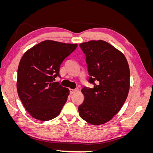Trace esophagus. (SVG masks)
<instances>
[{"mask_svg": "<svg viewBox=\"0 0 153 153\" xmlns=\"http://www.w3.org/2000/svg\"><path fill=\"white\" fill-rule=\"evenodd\" d=\"M76 91H77L76 89H69V91H70V94L75 93V92Z\"/></svg>", "mask_w": 153, "mask_h": 153, "instance_id": "34e87169", "label": "esophagus"}]
</instances>
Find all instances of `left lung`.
Here are the masks:
<instances>
[{
    "mask_svg": "<svg viewBox=\"0 0 153 153\" xmlns=\"http://www.w3.org/2000/svg\"><path fill=\"white\" fill-rule=\"evenodd\" d=\"M85 55L89 82L84 87V100L79 106L80 116L92 125L105 124L121 110L129 89V68L124 55L103 40L80 44Z\"/></svg>",
    "mask_w": 153,
    "mask_h": 153,
    "instance_id": "obj_1",
    "label": "left lung"
}]
</instances>
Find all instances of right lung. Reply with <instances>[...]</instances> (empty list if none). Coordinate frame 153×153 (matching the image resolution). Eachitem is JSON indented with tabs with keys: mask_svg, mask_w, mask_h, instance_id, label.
<instances>
[{
	"mask_svg": "<svg viewBox=\"0 0 153 153\" xmlns=\"http://www.w3.org/2000/svg\"><path fill=\"white\" fill-rule=\"evenodd\" d=\"M77 44L43 41L24 54L18 68V96L32 117L47 121L54 119L66 102L69 91L54 82L61 63Z\"/></svg>",
	"mask_w": 153,
	"mask_h": 153,
	"instance_id": "1",
	"label": "right lung"
}]
</instances>
